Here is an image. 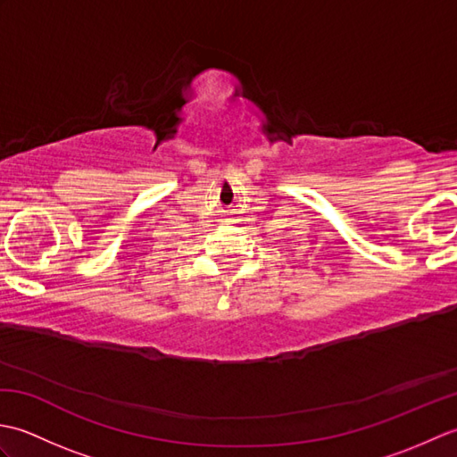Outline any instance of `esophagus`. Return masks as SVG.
<instances>
[{"instance_id":"34e87169","label":"esophagus","mask_w":457,"mask_h":457,"mask_svg":"<svg viewBox=\"0 0 457 457\" xmlns=\"http://www.w3.org/2000/svg\"><path fill=\"white\" fill-rule=\"evenodd\" d=\"M221 221H234V220H231V216H226V218H223Z\"/></svg>"}]
</instances>
